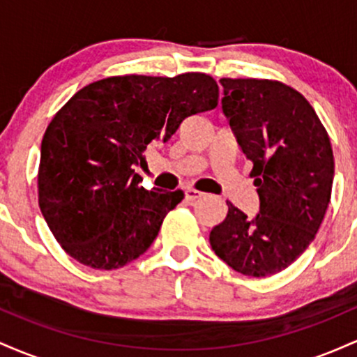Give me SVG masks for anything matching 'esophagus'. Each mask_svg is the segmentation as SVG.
Instances as JSON below:
<instances>
[{
	"mask_svg": "<svg viewBox=\"0 0 357 357\" xmlns=\"http://www.w3.org/2000/svg\"><path fill=\"white\" fill-rule=\"evenodd\" d=\"M184 196H186L188 202H196V199H202L204 195H203L202 191H196V190H186V191H184Z\"/></svg>",
	"mask_w": 357,
	"mask_h": 357,
	"instance_id": "1",
	"label": "esophagus"
}]
</instances>
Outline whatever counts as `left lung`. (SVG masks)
Returning a JSON list of instances; mask_svg holds the SVG:
<instances>
[{
	"label": "left lung",
	"mask_w": 357,
	"mask_h": 357,
	"mask_svg": "<svg viewBox=\"0 0 357 357\" xmlns=\"http://www.w3.org/2000/svg\"><path fill=\"white\" fill-rule=\"evenodd\" d=\"M225 116L252 162L260 213L250 220L228 204L210 233L213 252L248 277L292 265L321 228L331 202L334 154L329 134L296 89L268 79H221Z\"/></svg>",
	"instance_id": "1"
}]
</instances>
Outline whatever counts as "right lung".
<instances>
[{"label":"right lung","mask_w":357,"mask_h":357,"mask_svg":"<svg viewBox=\"0 0 357 357\" xmlns=\"http://www.w3.org/2000/svg\"><path fill=\"white\" fill-rule=\"evenodd\" d=\"M218 97L215 79L199 72L116 75L80 89L53 116L40 154L38 204L60 247L96 270L141 257L184 192L147 191L132 167Z\"/></svg>","instance_id":"obj_1"}]
</instances>
